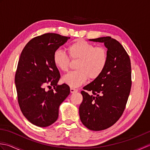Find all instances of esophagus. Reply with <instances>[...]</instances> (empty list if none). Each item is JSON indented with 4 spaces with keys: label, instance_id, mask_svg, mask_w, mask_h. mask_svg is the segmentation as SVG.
I'll return each mask as SVG.
<instances>
[{
    "label": "esophagus",
    "instance_id": "esophagus-1",
    "mask_svg": "<svg viewBox=\"0 0 150 150\" xmlns=\"http://www.w3.org/2000/svg\"><path fill=\"white\" fill-rule=\"evenodd\" d=\"M70 91H71V93H75V92H77L78 90H77V89L71 88H70Z\"/></svg>",
    "mask_w": 150,
    "mask_h": 150
}]
</instances>
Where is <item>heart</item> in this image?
Returning <instances> with one entry per match:
<instances>
[{
	"label": "heart",
	"instance_id": "b5f03b06",
	"mask_svg": "<svg viewBox=\"0 0 150 150\" xmlns=\"http://www.w3.org/2000/svg\"><path fill=\"white\" fill-rule=\"evenodd\" d=\"M70 57L79 59L74 70L63 77V82L73 88L84 84L88 77L95 79L102 74L108 61L107 50L103 46L95 45L83 39H78L68 47ZM54 64L60 71H68L70 59L64 51L57 49L53 56Z\"/></svg>",
	"mask_w": 150,
	"mask_h": 150
}]
</instances>
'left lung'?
Masks as SVG:
<instances>
[{"label": "left lung", "mask_w": 150, "mask_h": 150, "mask_svg": "<svg viewBox=\"0 0 150 150\" xmlns=\"http://www.w3.org/2000/svg\"><path fill=\"white\" fill-rule=\"evenodd\" d=\"M90 40L104 44L108 61L99 77L81 91L83 100L79 106V115L87 128L100 131L113 126L125 109L132 87L131 62L121 44L111 37Z\"/></svg>", "instance_id": "8db88e82"}]
</instances>
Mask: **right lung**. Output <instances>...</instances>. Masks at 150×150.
Instances as JSON below:
<instances>
[{
	"instance_id": "add662e5",
	"label": "right lung",
	"mask_w": 150,
	"mask_h": 150,
	"mask_svg": "<svg viewBox=\"0 0 150 150\" xmlns=\"http://www.w3.org/2000/svg\"><path fill=\"white\" fill-rule=\"evenodd\" d=\"M69 38L45 33L30 40L22 51L15 77L18 103L24 116L35 126L55 122L60 104L70 93L68 85L57 84L60 75L53 60L55 51ZM46 86L54 89L46 91Z\"/></svg>"
}]
</instances>
